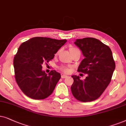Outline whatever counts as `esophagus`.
<instances>
[{"label": "esophagus", "mask_w": 126, "mask_h": 126, "mask_svg": "<svg viewBox=\"0 0 126 126\" xmlns=\"http://www.w3.org/2000/svg\"><path fill=\"white\" fill-rule=\"evenodd\" d=\"M61 77H62V78H67V75H62V76H61Z\"/></svg>", "instance_id": "esophagus-1"}]
</instances>
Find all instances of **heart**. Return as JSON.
<instances>
[{"instance_id":"obj_1","label":"heart","mask_w":126,"mask_h":126,"mask_svg":"<svg viewBox=\"0 0 126 126\" xmlns=\"http://www.w3.org/2000/svg\"><path fill=\"white\" fill-rule=\"evenodd\" d=\"M75 49H77V48H71V49H70V51H72V50H74ZM59 68H60V70H61L62 71L64 72V73H69V71H70V68L67 66H61L59 67Z\"/></svg>"}]
</instances>
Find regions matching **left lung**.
I'll use <instances>...</instances> for the list:
<instances>
[{
    "instance_id": "8db88e82",
    "label": "left lung",
    "mask_w": 126,
    "mask_h": 126,
    "mask_svg": "<svg viewBox=\"0 0 126 126\" xmlns=\"http://www.w3.org/2000/svg\"><path fill=\"white\" fill-rule=\"evenodd\" d=\"M74 43L85 56L77 71L88 76L84 80L77 75L72 76V94L78 101H94L100 97L111 80L115 68L112 51L108 46L94 38L77 39Z\"/></svg>"
}]
</instances>
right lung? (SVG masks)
<instances>
[{"instance_id":"right-lung-1","label":"right lung","mask_w":126,"mask_h":126,"mask_svg":"<svg viewBox=\"0 0 126 126\" xmlns=\"http://www.w3.org/2000/svg\"><path fill=\"white\" fill-rule=\"evenodd\" d=\"M66 41L36 37L21 44L13 64L16 80L25 95L34 100H43L52 93L61 75L55 70L47 75L42 71V64L52 59Z\"/></svg>"}]
</instances>
